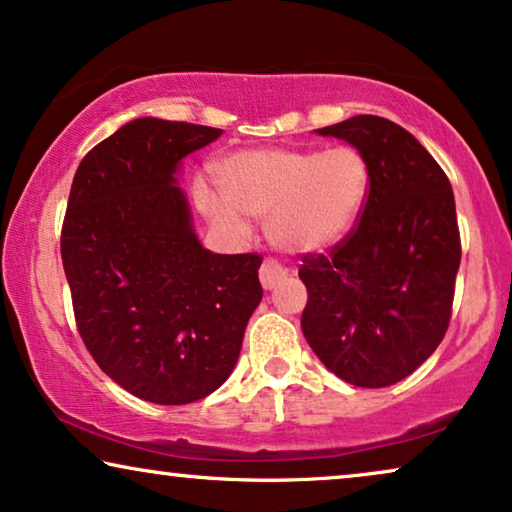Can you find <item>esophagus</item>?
<instances>
[{
  "label": "esophagus",
  "mask_w": 512,
  "mask_h": 512,
  "mask_svg": "<svg viewBox=\"0 0 512 512\" xmlns=\"http://www.w3.org/2000/svg\"><path fill=\"white\" fill-rule=\"evenodd\" d=\"M258 277H261V284L265 289H272V286H277L282 279L289 277V272L282 263H277L275 258H265L261 270H258Z\"/></svg>",
  "instance_id": "esophagus-1"
}]
</instances>
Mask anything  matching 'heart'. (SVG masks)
I'll return each mask as SVG.
<instances>
[{
	"label": "heart",
	"instance_id": "b5f03b06",
	"mask_svg": "<svg viewBox=\"0 0 512 512\" xmlns=\"http://www.w3.org/2000/svg\"><path fill=\"white\" fill-rule=\"evenodd\" d=\"M221 198L200 186L198 205L233 235L268 219V237L284 251H314L338 242L363 212L370 191L368 158L352 144L333 149H244L216 165Z\"/></svg>",
	"mask_w": 512,
	"mask_h": 512
}]
</instances>
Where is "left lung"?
<instances>
[{"mask_svg":"<svg viewBox=\"0 0 512 512\" xmlns=\"http://www.w3.org/2000/svg\"><path fill=\"white\" fill-rule=\"evenodd\" d=\"M317 132L368 158L370 191L328 254H303L300 326L340 380L389 387L422 366L450 326L461 261L454 193L436 158L389 118L361 114Z\"/></svg>","mask_w":512,"mask_h":512,"instance_id":"8db88e82","label":"left lung"}]
</instances>
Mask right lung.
Masks as SVG:
<instances>
[{
	"label": "right lung",
	"instance_id": "obj_1",
	"mask_svg": "<svg viewBox=\"0 0 512 512\" xmlns=\"http://www.w3.org/2000/svg\"><path fill=\"white\" fill-rule=\"evenodd\" d=\"M219 128L137 118L74 174L60 254L76 328L132 396L200 401L221 387L261 303V254H212L193 233L174 172Z\"/></svg>",
	"mask_w": 512,
	"mask_h": 512
}]
</instances>
